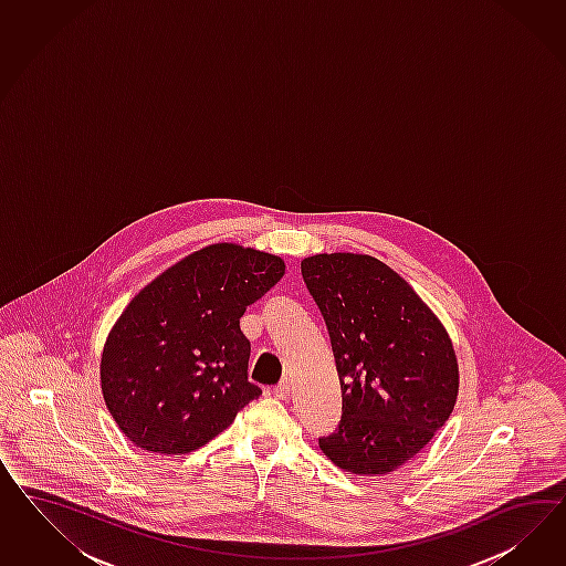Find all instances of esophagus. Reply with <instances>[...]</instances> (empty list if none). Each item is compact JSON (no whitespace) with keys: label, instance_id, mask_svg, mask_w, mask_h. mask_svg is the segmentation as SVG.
Segmentation results:
<instances>
[{"label":"esophagus","instance_id":"34e87169","mask_svg":"<svg viewBox=\"0 0 566 566\" xmlns=\"http://www.w3.org/2000/svg\"><path fill=\"white\" fill-rule=\"evenodd\" d=\"M275 398H282V400H286L289 396H291V381L289 379H282L277 386L274 388Z\"/></svg>","mask_w":566,"mask_h":566}]
</instances>
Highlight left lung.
Masks as SVG:
<instances>
[{
  "mask_svg": "<svg viewBox=\"0 0 566 566\" xmlns=\"http://www.w3.org/2000/svg\"><path fill=\"white\" fill-rule=\"evenodd\" d=\"M326 322L343 390L338 428L319 438L327 459L357 475L411 461L444 426L459 365L444 326L386 263L332 253L301 261Z\"/></svg>",
  "mask_w": 566,
  "mask_h": 566,
  "instance_id": "obj_1",
  "label": "left lung"
}]
</instances>
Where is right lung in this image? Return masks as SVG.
I'll return each mask as SVG.
<instances>
[{
  "mask_svg": "<svg viewBox=\"0 0 566 566\" xmlns=\"http://www.w3.org/2000/svg\"><path fill=\"white\" fill-rule=\"evenodd\" d=\"M284 261L211 244L157 275L124 308L102 355L105 405L143 450L187 454L261 395L249 381L240 317L284 275Z\"/></svg>",
  "mask_w": 566,
  "mask_h": 566,
  "instance_id": "obj_1",
  "label": "right lung"
}]
</instances>
